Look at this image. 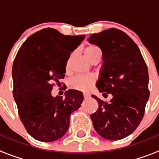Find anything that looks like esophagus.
<instances>
[{
	"mask_svg": "<svg viewBox=\"0 0 159 159\" xmlns=\"http://www.w3.org/2000/svg\"><path fill=\"white\" fill-rule=\"evenodd\" d=\"M84 99H88V98H89V97H90V95H89V94L84 93Z\"/></svg>",
	"mask_w": 159,
	"mask_h": 159,
	"instance_id": "34e87169",
	"label": "esophagus"
}]
</instances>
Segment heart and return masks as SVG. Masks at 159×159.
Segmentation results:
<instances>
[{
  "mask_svg": "<svg viewBox=\"0 0 159 159\" xmlns=\"http://www.w3.org/2000/svg\"><path fill=\"white\" fill-rule=\"evenodd\" d=\"M85 55L88 57V60L91 61L97 54L100 53V50L99 48H97L95 45H88L85 48ZM70 60L69 59L67 62V67L69 66ZM95 82V79L92 75H78V76L73 78L69 82L70 88L73 89L82 91V92H89L90 90L93 88L94 84Z\"/></svg>",
  "mask_w": 159,
  "mask_h": 159,
  "instance_id": "b5f03b06",
  "label": "heart"
}]
</instances>
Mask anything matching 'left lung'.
<instances>
[{
    "instance_id": "left-lung-1",
    "label": "left lung",
    "mask_w": 159,
    "mask_h": 159,
    "mask_svg": "<svg viewBox=\"0 0 159 159\" xmlns=\"http://www.w3.org/2000/svg\"><path fill=\"white\" fill-rule=\"evenodd\" d=\"M88 40L102 54L97 88L113 96L105 102L92 95L99 102L98 110L91 115L93 127L106 139H122L134 131L144 116L150 96L147 66L137 44L119 29L92 34Z\"/></svg>"
}]
</instances>
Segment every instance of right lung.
Returning a JSON list of instances; mask_svg holds the SVG:
<instances>
[{"label": "right lung", "instance_id": "1", "mask_svg": "<svg viewBox=\"0 0 159 159\" xmlns=\"http://www.w3.org/2000/svg\"><path fill=\"white\" fill-rule=\"evenodd\" d=\"M84 38L48 28L31 35L20 48L12 65L13 97L20 119L35 139L48 143L62 138L71 113L84 100L80 91L68 90L63 98L52 96V90L53 84L61 85L67 60Z\"/></svg>", "mask_w": 159, "mask_h": 159}]
</instances>
